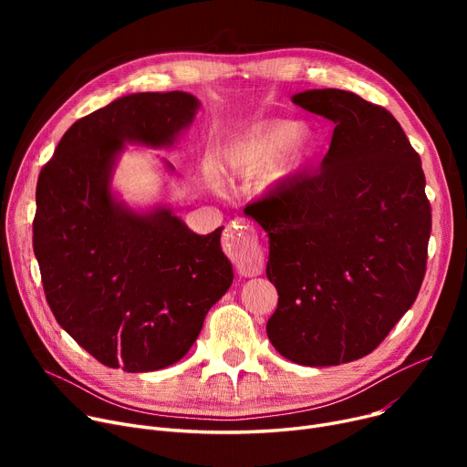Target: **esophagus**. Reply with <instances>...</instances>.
<instances>
[{
	"label": "esophagus",
	"instance_id": "obj_1",
	"mask_svg": "<svg viewBox=\"0 0 467 467\" xmlns=\"http://www.w3.org/2000/svg\"><path fill=\"white\" fill-rule=\"evenodd\" d=\"M223 248L238 265L242 275H259L263 268V252L255 231L246 223H233L225 234Z\"/></svg>",
	"mask_w": 467,
	"mask_h": 467
}]
</instances>
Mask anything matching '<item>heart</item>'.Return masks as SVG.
<instances>
[{"label": "heart", "instance_id": "1", "mask_svg": "<svg viewBox=\"0 0 467 467\" xmlns=\"http://www.w3.org/2000/svg\"><path fill=\"white\" fill-rule=\"evenodd\" d=\"M310 127L296 120H275L261 130L238 140L227 155V164L240 174H255L276 158L281 161L265 171L263 187H275L299 170L316 151Z\"/></svg>", "mask_w": 467, "mask_h": 467}]
</instances>
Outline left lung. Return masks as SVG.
Here are the masks:
<instances>
[{"instance_id": "8db88e82", "label": "left lung", "mask_w": 467, "mask_h": 467, "mask_svg": "<svg viewBox=\"0 0 467 467\" xmlns=\"http://www.w3.org/2000/svg\"><path fill=\"white\" fill-rule=\"evenodd\" d=\"M291 102L333 122L329 151L244 213L268 236V340L293 363L331 367L371 354L412 306L431 208L420 157L389 111L340 88Z\"/></svg>"}]
</instances>
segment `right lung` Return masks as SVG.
Segmentation results:
<instances>
[{"instance_id": "1", "label": "right lung", "mask_w": 467, "mask_h": 467, "mask_svg": "<svg viewBox=\"0 0 467 467\" xmlns=\"http://www.w3.org/2000/svg\"><path fill=\"white\" fill-rule=\"evenodd\" d=\"M199 108L182 90L120 96L73 122L41 168L34 254L47 303L113 369L150 373L180 361L234 278L223 227L196 234L168 202L132 208L113 189L127 145L168 150ZM162 168L174 174L170 162Z\"/></svg>"}]
</instances>
